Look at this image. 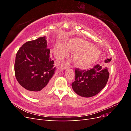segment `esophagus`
I'll use <instances>...</instances> for the list:
<instances>
[{"instance_id":"esophagus-1","label":"esophagus","mask_w":131,"mask_h":131,"mask_svg":"<svg viewBox=\"0 0 131 131\" xmlns=\"http://www.w3.org/2000/svg\"><path fill=\"white\" fill-rule=\"evenodd\" d=\"M70 67V64L69 62H64L63 63V65L62 67V70H64L67 68H69Z\"/></svg>"}]
</instances>
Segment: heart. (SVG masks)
Masks as SVG:
<instances>
[{"instance_id": "b5f03b06", "label": "heart", "mask_w": 131, "mask_h": 131, "mask_svg": "<svg viewBox=\"0 0 131 131\" xmlns=\"http://www.w3.org/2000/svg\"><path fill=\"white\" fill-rule=\"evenodd\" d=\"M76 51L74 59L75 64L81 68H88L96 62L101 54V51L92 43L84 39L74 38L67 43L58 41L55 44L54 53L58 58L68 54L70 50Z\"/></svg>"}]
</instances>
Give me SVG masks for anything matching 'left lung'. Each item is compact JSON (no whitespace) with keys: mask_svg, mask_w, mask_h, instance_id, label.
I'll use <instances>...</instances> for the list:
<instances>
[{"mask_svg":"<svg viewBox=\"0 0 131 131\" xmlns=\"http://www.w3.org/2000/svg\"><path fill=\"white\" fill-rule=\"evenodd\" d=\"M112 58H106L104 63L109 64ZM75 72L72 88L75 93L83 97H91L98 94L105 86L109 77L108 68L100 64L87 71L76 68Z\"/></svg>","mask_w":131,"mask_h":131,"instance_id":"8db88e82","label":"left lung"}]
</instances>
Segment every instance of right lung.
Instances as JSON below:
<instances>
[{
	"mask_svg": "<svg viewBox=\"0 0 131 131\" xmlns=\"http://www.w3.org/2000/svg\"><path fill=\"white\" fill-rule=\"evenodd\" d=\"M46 37L25 43L16 53L15 74L22 90L28 96L39 98L50 89L56 67L50 57Z\"/></svg>",
	"mask_w": 131,
	"mask_h": 131,
	"instance_id": "add662e5",
	"label": "right lung"
}]
</instances>
